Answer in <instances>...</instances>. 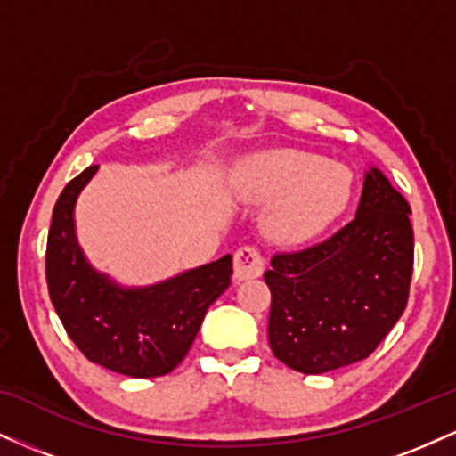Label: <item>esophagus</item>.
I'll return each instance as SVG.
<instances>
[{
    "instance_id": "obj_1",
    "label": "esophagus",
    "mask_w": 456,
    "mask_h": 456,
    "mask_svg": "<svg viewBox=\"0 0 456 456\" xmlns=\"http://www.w3.org/2000/svg\"><path fill=\"white\" fill-rule=\"evenodd\" d=\"M264 274V257L253 246H242L233 257V279L248 281Z\"/></svg>"
}]
</instances>
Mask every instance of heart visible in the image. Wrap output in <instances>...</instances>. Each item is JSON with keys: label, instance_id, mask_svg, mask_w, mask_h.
<instances>
[{"label": "heart", "instance_id": "obj_1", "mask_svg": "<svg viewBox=\"0 0 456 456\" xmlns=\"http://www.w3.org/2000/svg\"><path fill=\"white\" fill-rule=\"evenodd\" d=\"M235 197L248 206L270 203L264 232L276 244H300L322 233L349 206L354 174L347 165L296 148H274L235 167Z\"/></svg>", "mask_w": 456, "mask_h": 456}]
</instances>
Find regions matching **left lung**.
I'll use <instances>...</instances> for the list:
<instances>
[{"label": "left lung", "mask_w": 456, "mask_h": 456, "mask_svg": "<svg viewBox=\"0 0 456 456\" xmlns=\"http://www.w3.org/2000/svg\"><path fill=\"white\" fill-rule=\"evenodd\" d=\"M410 203L378 167L364 171L355 218L326 242L276 255L268 341L289 369L319 375L360 362L399 322L410 296Z\"/></svg>", "instance_id": "8db88e82"}]
</instances>
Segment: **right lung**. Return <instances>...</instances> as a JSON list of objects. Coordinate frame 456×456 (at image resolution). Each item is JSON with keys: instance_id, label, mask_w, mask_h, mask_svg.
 Instances as JSON below:
<instances>
[{"instance_id": "right-lung-1", "label": "right lung", "mask_w": 456, "mask_h": 456, "mask_svg": "<svg viewBox=\"0 0 456 456\" xmlns=\"http://www.w3.org/2000/svg\"><path fill=\"white\" fill-rule=\"evenodd\" d=\"M98 167L68 182L46 240V285L68 337L94 364L128 378L171 373L208 308L232 285V255L154 285L128 287L96 270L77 240L75 206Z\"/></svg>"}]
</instances>
